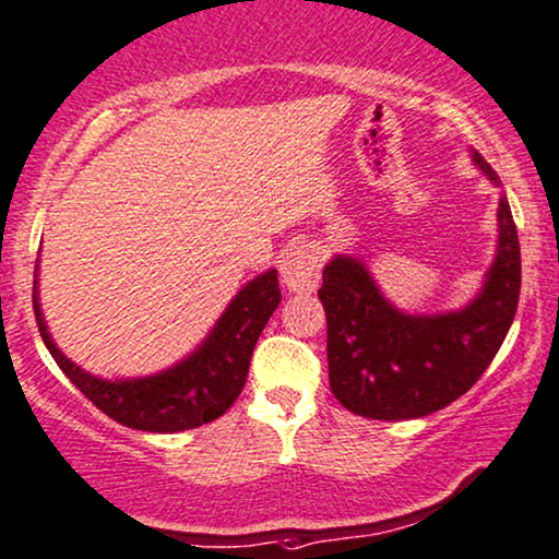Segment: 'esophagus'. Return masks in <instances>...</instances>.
Returning a JSON list of instances; mask_svg holds the SVG:
<instances>
[{
  "label": "esophagus",
  "mask_w": 559,
  "mask_h": 559,
  "mask_svg": "<svg viewBox=\"0 0 559 559\" xmlns=\"http://www.w3.org/2000/svg\"><path fill=\"white\" fill-rule=\"evenodd\" d=\"M281 281L292 292H314L320 286V258L317 250L307 242H296L288 247L281 258Z\"/></svg>",
  "instance_id": "1"
}]
</instances>
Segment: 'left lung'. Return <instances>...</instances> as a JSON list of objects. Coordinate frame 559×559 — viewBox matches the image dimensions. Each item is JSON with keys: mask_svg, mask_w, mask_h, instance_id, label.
Masks as SVG:
<instances>
[{"mask_svg": "<svg viewBox=\"0 0 559 559\" xmlns=\"http://www.w3.org/2000/svg\"><path fill=\"white\" fill-rule=\"evenodd\" d=\"M472 162L500 186L496 169ZM521 292V250L506 193L498 203V247L485 284L467 307L407 314L381 294L364 260L335 255L324 265L320 301L328 314L330 390L361 418L409 420L472 390L511 330Z\"/></svg>", "mask_w": 559, "mask_h": 559, "instance_id": "obj_1", "label": "left lung"}]
</instances>
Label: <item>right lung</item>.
<instances>
[{
    "mask_svg": "<svg viewBox=\"0 0 559 559\" xmlns=\"http://www.w3.org/2000/svg\"><path fill=\"white\" fill-rule=\"evenodd\" d=\"M281 304L278 271H265L239 288L201 345L165 371L139 379H100L67 358L53 343L38 299V273L33 309L40 337L69 381L108 418L133 430L178 433L216 420L242 392L260 332Z\"/></svg>",
    "mask_w": 559,
    "mask_h": 559,
    "instance_id": "obj_1",
    "label": "right lung"
}]
</instances>
